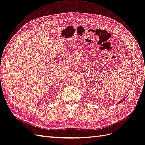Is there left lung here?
<instances>
[{"label": "left lung", "mask_w": 145, "mask_h": 145, "mask_svg": "<svg viewBox=\"0 0 145 145\" xmlns=\"http://www.w3.org/2000/svg\"><path fill=\"white\" fill-rule=\"evenodd\" d=\"M124 99H125V98H124V99H122V100H121V101H120V102H119V103H117V104H120V103H121V102H123V101H124Z\"/></svg>", "instance_id": "left-lung-1"}]
</instances>
